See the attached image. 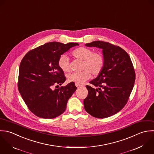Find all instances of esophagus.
I'll return each mask as SVG.
<instances>
[{"instance_id": "esophagus-1", "label": "esophagus", "mask_w": 154, "mask_h": 154, "mask_svg": "<svg viewBox=\"0 0 154 154\" xmlns=\"http://www.w3.org/2000/svg\"><path fill=\"white\" fill-rule=\"evenodd\" d=\"M75 86H76L77 88H79V87H82V85H80L77 84V83H75Z\"/></svg>"}]
</instances>
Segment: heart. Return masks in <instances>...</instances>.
<instances>
[{
  "label": "heart",
  "instance_id": "b5f03b06",
  "mask_svg": "<svg viewBox=\"0 0 154 154\" xmlns=\"http://www.w3.org/2000/svg\"><path fill=\"white\" fill-rule=\"evenodd\" d=\"M72 54L75 58L83 60L82 68L84 69L80 72H73L68 74L67 79L69 82L82 84L91 77V72L94 75H97L102 71L104 66V58L101 53H93L92 50L82 47L74 50ZM58 66L63 72L69 71V58L66 54L59 57Z\"/></svg>",
  "mask_w": 154,
  "mask_h": 154
}]
</instances>
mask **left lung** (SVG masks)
Listing matches in <instances>:
<instances>
[{
  "mask_svg": "<svg viewBox=\"0 0 154 154\" xmlns=\"http://www.w3.org/2000/svg\"><path fill=\"white\" fill-rule=\"evenodd\" d=\"M103 50L104 66L102 71L86 86L88 95L84 100L86 111L97 118L110 117L123 109L133 90L135 71L128 53L119 46L95 41L85 44Z\"/></svg>",
  "mask_w": 154,
  "mask_h": 154,
  "instance_id": "obj_1",
  "label": "left lung"
}]
</instances>
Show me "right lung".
<instances>
[{"label":"right lung","mask_w":154,"mask_h":154,"mask_svg":"<svg viewBox=\"0 0 154 154\" xmlns=\"http://www.w3.org/2000/svg\"><path fill=\"white\" fill-rule=\"evenodd\" d=\"M78 43L50 42L29 51L19 67L18 88L29 109L36 116L53 119L62 114L77 89L74 82L59 87L66 80L58 59Z\"/></svg>","instance_id":"right-lung-1"}]
</instances>
